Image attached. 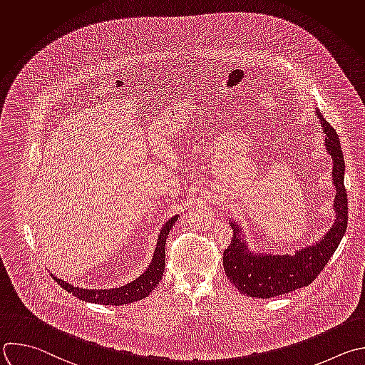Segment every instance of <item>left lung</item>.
I'll return each instance as SVG.
<instances>
[{"instance_id": "obj_1", "label": "left lung", "mask_w": 365, "mask_h": 365, "mask_svg": "<svg viewBox=\"0 0 365 365\" xmlns=\"http://www.w3.org/2000/svg\"><path fill=\"white\" fill-rule=\"evenodd\" d=\"M317 115L325 133V148L334 162L335 223L315 245L297 251L295 255H258L248 250L247 240H242L239 235V226L230 222L235 232L230 245L223 251V269L227 279L244 295L274 298L309 285L325 268L346 230L348 199L344 186V155L334 128L319 110H317Z\"/></svg>"}]
</instances>
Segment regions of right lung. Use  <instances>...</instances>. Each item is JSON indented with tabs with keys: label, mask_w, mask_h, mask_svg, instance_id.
I'll return each instance as SVG.
<instances>
[{
	"label": "right lung",
	"mask_w": 365,
	"mask_h": 365,
	"mask_svg": "<svg viewBox=\"0 0 365 365\" xmlns=\"http://www.w3.org/2000/svg\"><path fill=\"white\" fill-rule=\"evenodd\" d=\"M176 220H178V215L170 217L163 225V227L159 233V237H158V245H156L155 255L152 258V264L149 265V268L138 279L132 281L130 284H128L125 287L110 288V289H84V288H78V287L76 288L71 284L56 278L54 275H51V277L60 287H63L67 292L73 294L74 297H77L81 301L103 304V305H123V304L140 301V299L146 298L155 289V287L160 282V279L163 277L165 258H166V252H165L166 239H168V235Z\"/></svg>",
	"instance_id": "obj_1"
}]
</instances>
